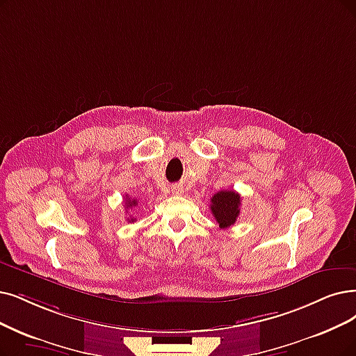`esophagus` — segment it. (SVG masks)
Segmentation results:
<instances>
[{"mask_svg": "<svg viewBox=\"0 0 356 356\" xmlns=\"http://www.w3.org/2000/svg\"><path fill=\"white\" fill-rule=\"evenodd\" d=\"M172 193H174V194H182V187H179V186L172 187Z\"/></svg>", "mask_w": 356, "mask_h": 356, "instance_id": "obj_1", "label": "esophagus"}]
</instances>
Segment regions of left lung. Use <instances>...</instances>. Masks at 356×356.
Listing matches in <instances>:
<instances>
[{"label": "left lung", "mask_w": 356, "mask_h": 356, "mask_svg": "<svg viewBox=\"0 0 356 356\" xmlns=\"http://www.w3.org/2000/svg\"><path fill=\"white\" fill-rule=\"evenodd\" d=\"M210 210L220 227L232 226L238 216L241 207V195L234 190H223L210 198Z\"/></svg>", "instance_id": "left-lung-1"}]
</instances>
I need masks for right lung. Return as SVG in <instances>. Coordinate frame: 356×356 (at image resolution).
I'll list each match as a JSON object with an SVG mask.
<instances>
[{
  "instance_id": "obj_1",
  "label": "right lung",
  "mask_w": 356,
  "mask_h": 356,
  "mask_svg": "<svg viewBox=\"0 0 356 356\" xmlns=\"http://www.w3.org/2000/svg\"><path fill=\"white\" fill-rule=\"evenodd\" d=\"M137 206V200L136 198H130V197H125V209H130V207H134ZM136 218H130L129 222H134Z\"/></svg>"
}]
</instances>
